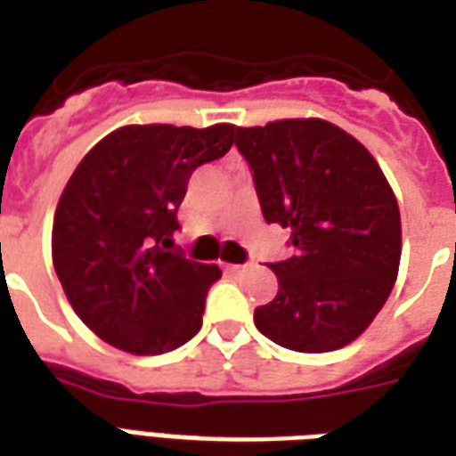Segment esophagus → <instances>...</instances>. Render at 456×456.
I'll use <instances>...</instances> for the list:
<instances>
[{
    "mask_svg": "<svg viewBox=\"0 0 456 456\" xmlns=\"http://www.w3.org/2000/svg\"><path fill=\"white\" fill-rule=\"evenodd\" d=\"M250 267H252V262H245V265H225V269L232 272V274H245Z\"/></svg>",
    "mask_w": 456,
    "mask_h": 456,
    "instance_id": "1",
    "label": "esophagus"
}]
</instances>
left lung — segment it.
<instances>
[{
	"label": "left lung",
	"mask_w": 456,
	"mask_h": 456,
	"mask_svg": "<svg viewBox=\"0 0 456 456\" xmlns=\"http://www.w3.org/2000/svg\"><path fill=\"white\" fill-rule=\"evenodd\" d=\"M262 216L291 231V257L269 262L279 291L255 325L287 350L330 352L360 338L394 289L401 214L377 159L323 118L235 128Z\"/></svg>",
	"instance_id": "obj_1"
}]
</instances>
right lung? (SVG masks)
I'll list each match as a JSON object with an SVG mask.
<instances>
[{"label": "right lung", "instance_id": "right-lung-1", "mask_svg": "<svg viewBox=\"0 0 456 456\" xmlns=\"http://www.w3.org/2000/svg\"><path fill=\"white\" fill-rule=\"evenodd\" d=\"M231 123L123 126L82 158L53 221V265L75 314L133 354L177 350L199 333L216 265L175 248L196 167L224 158Z\"/></svg>", "mask_w": 456, "mask_h": 456}]
</instances>
